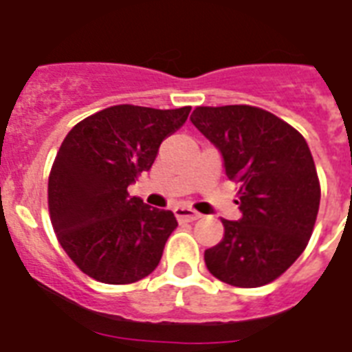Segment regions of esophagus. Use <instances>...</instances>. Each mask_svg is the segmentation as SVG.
<instances>
[{"instance_id": "34e87169", "label": "esophagus", "mask_w": 352, "mask_h": 352, "mask_svg": "<svg viewBox=\"0 0 352 352\" xmlns=\"http://www.w3.org/2000/svg\"><path fill=\"white\" fill-rule=\"evenodd\" d=\"M175 217L179 223H193V221H197L201 215H199L195 210L188 208V206H177Z\"/></svg>"}]
</instances>
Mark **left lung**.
Returning <instances> with one entry per match:
<instances>
[{
    "mask_svg": "<svg viewBox=\"0 0 352 352\" xmlns=\"http://www.w3.org/2000/svg\"><path fill=\"white\" fill-rule=\"evenodd\" d=\"M192 124L219 149L239 184L241 219L204 252L210 274L243 289L279 278L305 250L320 208L311 149L294 127L252 106L197 107Z\"/></svg>",
    "mask_w": 352,
    "mask_h": 352,
    "instance_id": "left-lung-1",
    "label": "left lung"
}]
</instances>
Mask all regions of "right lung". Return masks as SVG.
Returning <instances> with one entry per match:
<instances>
[{"mask_svg":"<svg viewBox=\"0 0 352 352\" xmlns=\"http://www.w3.org/2000/svg\"><path fill=\"white\" fill-rule=\"evenodd\" d=\"M192 107L113 106L78 122L49 175V212L58 241L96 281L135 283L153 272L171 232L170 210L127 193L149 171L160 142L182 127Z\"/></svg>","mask_w":352,"mask_h":352,"instance_id":"add662e5","label":"right lung"}]
</instances>
